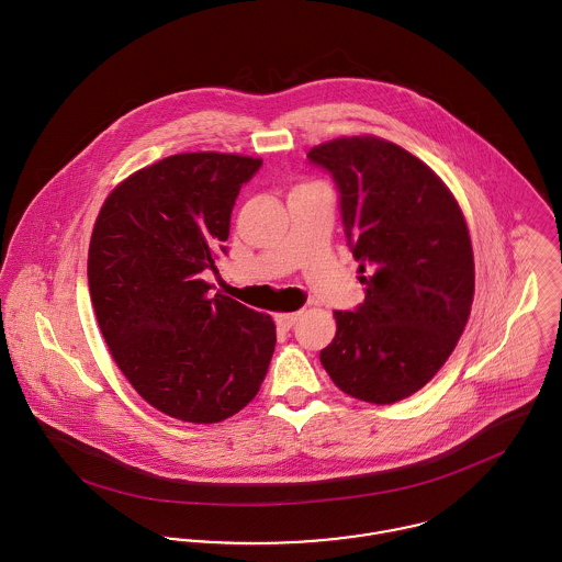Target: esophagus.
Returning <instances> with one entry per match:
<instances>
[{
    "mask_svg": "<svg viewBox=\"0 0 562 562\" xmlns=\"http://www.w3.org/2000/svg\"><path fill=\"white\" fill-rule=\"evenodd\" d=\"M299 316H301V312H296V314H279V316H274V322H277L279 328L290 330V328L296 324V321H299Z\"/></svg>",
    "mask_w": 562,
    "mask_h": 562,
    "instance_id": "1",
    "label": "esophagus"
}]
</instances>
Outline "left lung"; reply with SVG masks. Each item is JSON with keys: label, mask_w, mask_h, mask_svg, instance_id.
Listing matches in <instances>:
<instances>
[{"label": "left lung", "mask_w": 562, "mask_h": 562, "mask_svg": "<svg viewBox=\"0 0 562 562\" xmlns=\"http://www.w3.org/2000/svg\"><path fill=\"white\" fill-rule=\"evenodd\" d=\"M307 160L339 190L344 234L366 285L361 305L335 312L322 366L352 398L402 401L439 372L470 318L474 252L465 218L443 181L394 143L337 138Z\"/></svg>", "instance_id": "obj_1"}]
</instances>
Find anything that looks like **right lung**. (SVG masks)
<instances>
[{"label":"right lung","instance_id":"right-lung-1","mask_svg":"<svg viewBox=\"0 0 562 562\" xmlns=\"http://www.w3.org/2000/svg\"><path fill=\"white\" fill-rule=\"evenodd\" d=\"M261 160L179 154L105 199L88 248V288L103 339L132 387L192 424L252 401L274 352V322L201 279L227 250L240 188Z\"/></svg>","mask_w":562,"mask_h":562}]
</instances>
